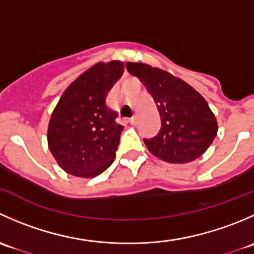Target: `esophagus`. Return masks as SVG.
Listing matches in <instances>:
<instances>
[{"mask_svg": "<svg viewBox=\"0 0 254 254\" xmlns=\"http://www.w3.org/2000/svg\"><path fill=\"white\" fill-rule=\"evenodd\" d=\"M129 122L131 125H136L137 123H139V117H137V115H134V117H132Z\"/></svg>", "mask_w": 254, "mask_h": 254, "instance_id": "1", "label": "esophagus"}]
</instances>
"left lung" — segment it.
<instances>
[{
	"instance_id": "obj_1",
	"label": "left lung",
	"mask_w": 254,
	"mask_h": 254,
	"mask_svg": "<svg viewBox=\"0 0 254 254\" xmlns=\"http://www.w3.org/2000/svg\"><path fill=\"white\" fill-rule=\"evenodd\" d=\"M152 96L161 117L157 136L143 140L147 150L170 163H188L200 157L217 135V120L204 97L172 73L142 63H127Z\"/></svg>"
}]
</instances>
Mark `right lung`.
Here are the masks:
<instances>
[{
	"label": "right lung",
	"mask_w": 254,
	"mask_h": 254,
	"mask_svg": "<svg viewBox=\"0 0 254 254\" xmlns=\"http://www.w3.org/2000/svg\"><path fill=\"white\" fill-rule=\"evenodd\" d=\"M122 61L98 63L66 88L48 127V146L68 175L93 178L112 165L123 127L107 107L109 91L123 76Z\"/></svg>",
	"instance_id": "right-lung-1"
}]
</instances>
